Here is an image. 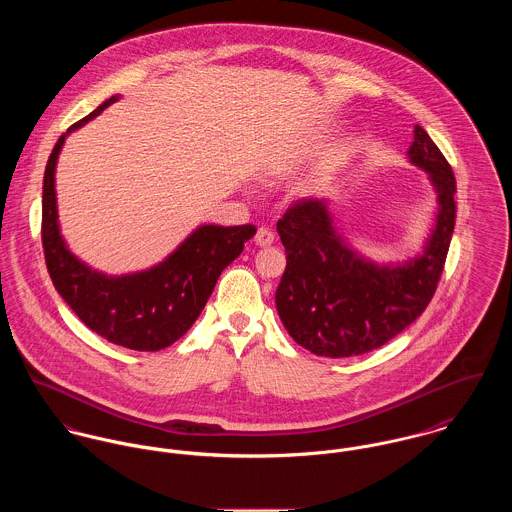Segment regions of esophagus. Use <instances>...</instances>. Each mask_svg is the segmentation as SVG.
Listing matches in <instances>:
<instances>
[{
    "mask_svg": "<svg viewBox=\"0 0 512 512\" xmlns=\"http://www.w3.org/2000/svg\"><path fill=\"white\" fill-rule=\"evenodd\" d=\"M255 243L259 247H271L275 243V233L269 228H259L255 233Z\"/></svg>",
    "mask_w": 512,
    "mask_h": 512,
    "instance_id": "obj_1",
    "label": "esophagus"
}]
</instances>
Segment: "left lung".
Segmentation results:
<instances>
[{"label":"left lung","instance_id":"8db88e82","mask_svg":"<svg viewBox=\"0 0 512 512\" xmlns=\"http://www.w3.org/2000/svg\"><path fill=\"white\" fill-rule=\"evenodd\" d=\"M408 163L428 174L436 214L422 249L400 263H379L341 235L328 200H298L277 231L286 269L275 302L290 338L322 357H351L381 347L408 328L432 300L455 226L452 167L414 125Z\"/></svg>","mask_w":512,"mask_h":512}]
</instances>
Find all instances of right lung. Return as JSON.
I'll return each instance as SVG.
<instances>
[{"instance_id": "right-lung-1", "label": "right lung", "mask_w": 512, "mask_h": 512, "mask_svg": "<svg viewBox=\"0 0 512 512\" xmlns=\"http://www.w3.org/2000/svg\"><path fill=\"white\" fill-rule=\"evenodd\" d=\"M115 94L94 112L68 127L49 157L43 180V249L53 284L74 314L98 336L135 351H159L180 340L204 310L222 271L255 235V226L194 229L169 257L151 269L106 275L78 259L58 224V155L66 137L102 114Z\"/></svg>"}]
</instances>
